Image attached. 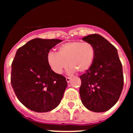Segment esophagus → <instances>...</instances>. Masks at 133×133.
Instances as JSON below:
<instances>
[{
	"label": "esophagus",
	"mask_w": 133,
	"mask_h": 133,
	"mask_svg": "<svg viewBox=\"0 0 133 133\" xmlns=\"http://www.w3.org/2000/svg\"><path fill=\"white\" fill-rule=\"evenodd\" d=\"M66 82L69 83L71 80V77H66Z\"/></svg>",
	"instance_id": "34e87169"
}]
</instances>
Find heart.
Instances as JSON below:
<instances>
[{"instance_id": "obj_1", "label": "heart", "mask_w": 133, "mask_h": 133, "mask_svg": "<svg viewBox=\"0 0 133 133\" xmlns=\"http://www.w3.org/2000/svg\"><path fill=\"white\" fill-rule=\"evenodd\" d=\"M95 56V49L91 43L72 41L60 46L58 52L50 51L47 62L56 74L62 73L68 65L70 66V72H83L91 67Z\"/></svg>"}]
</instances>
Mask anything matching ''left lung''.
Instances as JSON below:
<instances>
[{"label": "left lung", "mask_w": 133, "mask_h": 133, "mask_svg": "<svg viewBox=\"0 0 133 133\" xmlns=\"http://www.w3.org/2000/svg\"><path fill=\"white\" fill-rule=\"evenodd\" d=\"M95 49L91 67L80 76V97L89 110L101 112L109 110L118 101L124 84L123 66L117 49L98 34L83 37Z\"/></svg>", "instance_id": "obj_1"}]
</instances>
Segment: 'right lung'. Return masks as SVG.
Instances as JSON below:
<instances>
[{
    "mask_svg": "<svg viewBox=\"0 0 133 133\" xmlns=\"http://www.w3.org/2000/svg\"><path fill=\"white\" fill-rule=\"evenodd\" d=\"M62 41L34 38L16 51L11 65V85L19 101L30 110L49 112L63 98L67 82L47 62L50 49Z\"/></svg>",
    "mask_w": 133,
    "mask_h": 133,
    "instance_id": "1",
    "label": "right lung"
}]
</instances>
